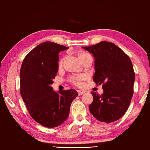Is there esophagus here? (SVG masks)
<instances>
[{"label":"esophagus","mask_w":150,"mask_h":150,"mask_svg":"<svg viewBox=\"0 0 150 150\" xmlns=\"http://www.w3.org/2000/svg\"><path fill=\"white\" fill-rule=\"evenodd\" d=\"M78 95H83V94H84L85 93V92L84 91H80V90H78Z\"/></svg>","instance_id":"obj_1"}]
</instances>
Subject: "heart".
<instances>
[{
	"instance_id": "b5f03b06",
	"label": "heart",
	"mask_w": 150,
	"mask_h": 150,
	"mask_svg": "<svg viewBox=\"0 0 150 150\" xmlns=\"http://www.w3.org/2000/svg\"><path fill=\"white\" fill-rule=\"evenodd\" d=\"M90 55L89 53H87V52H81L80 53V54H79V58L81 60V59H83L84 57H87V56ZM84 78V76L83 75H79L76 76V77H74L72 78V81L73 83H75L76 85H77V86H81V80H83Z\"/></svg>"
}]
</instances>
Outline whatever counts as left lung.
I'll return each mask as SVG.
<instances>
[{
  "label": "left lung",
  "instance_id": "obj_1",
  "mask_svg": "<svg viewBox=\"0 0 150 150\" xmlns=\"http://www.w3.org/2000/svg\"><path fill=\"white\" fill-rule=\"evenodd\" d=\"M95 59L93 80L103 84L104 92L98 95L91 92V114L98 121L112 123L120 120L127 110L133 95L135 74L131 59L112 42L101 41L91 46L81 47Z\"/></svg>",
  "mask_w": 150,
  "mask_h": 150
}]
</instances>
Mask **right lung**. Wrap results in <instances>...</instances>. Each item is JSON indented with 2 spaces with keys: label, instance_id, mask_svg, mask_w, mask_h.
Returning a JSON list of instances; mask_svg holds the SVG:
<instances>
[{
  "label": "right lung",
  "instance_id": "1",
  "mask_svg": "<svg viewBox=\"0 0 150 150\" xmlns=\"http://www.w3.org/2000/svg\"><path fill=\"white\" fill-rule=\"evenodd\" d=\"M68 48L55 42H43L28 53L21 64V97L33 120L46 127L63 123L78 95L75 89L57 92L51 86L58 72L59 53Z\"/></svg>",
  "mask_w": 150,
  "mask_h": 150
}]
</instances>
